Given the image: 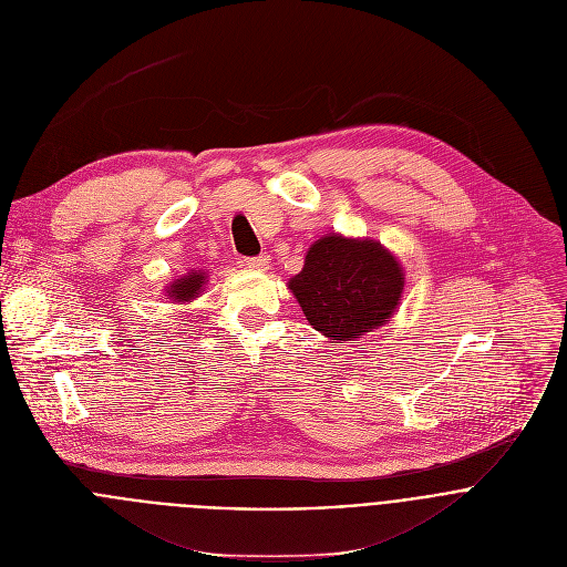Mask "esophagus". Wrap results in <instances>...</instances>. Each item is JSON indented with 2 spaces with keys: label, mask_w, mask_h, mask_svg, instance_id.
<instances>
[{
  "label": "esophagus",
  "mask_w": 567,
  "mask_h": 567,
  "mask_svg": "<svg viewBox=\"0 0 567 567\" xmlns=\"http://www.w3.org/2000/svg\"><path fill=\"white\" fill-rule=\"evenodd\" d=\"M244 264H246V268H252V270H268L270 257H268V255H259V257L244 259Z\"/></svg>",
  "instance_id": "1"
}]
</instances>
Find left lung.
<instances>
[{
    "instance_id": "left-lung-1",
    "label": "left lung",
    "mask_w": 567,
    "mask_h": 567,
    "mask_svg": "<svg viewBox=\"0 0 567 567\" xmlns=\"http://www.w3.org/2000/svg\"><path fill=\"white\" fill-rule=\"evenodd\" d=\"M288 288L308 323L344 344L391 319L400 306L404 272L380 241L332 233L308 248L303 268Z\"/></svg>"
}]
</instances>
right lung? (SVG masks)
<instances>
[{
  "label": "right lung",
  "mask_w": 567,
  "mask_h": 567,
  "mask_svg": "<svg viewBox=\"0 0 567 567\" xmlns=\"http://www.w3.org/2000/svg\"><path fill=\"white\" fill-rule=\"evenodd\" d=\"M203 286H205V272L203 270H192V272L183 275L181 279H174L167 286V297L176 303H187V301H192L200 295Z\"/></svg>",
  "instance_id": "1"
}]
</instances>
